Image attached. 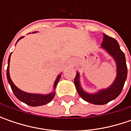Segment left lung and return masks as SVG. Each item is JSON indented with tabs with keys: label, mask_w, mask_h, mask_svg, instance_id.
Masks as SVG:
<instances>
[{
	"label": "left lung",
	"mask_w": 131,
	"mask_h": 131,
	"mask_svg": "<svg viewBox=\"0 0 131 131\" xmlns=\"http://www.w3.org/2000/svg\"><path fill=\"white\" fill-rule=\"evenodd\" d=\"M101 48L108 53L116 63L117 76L113 83L108 88L99 90L94 93H90L84 90L82 87L79 71H77V75L74 79V84L80 97L88 103L95 105L106 104L117 98L123 90L128 74L125 54L120 49L118 42L114 38L103 33V42Z\"/></svg>",
	"instance_id": "obj_1"
}]
</instances>
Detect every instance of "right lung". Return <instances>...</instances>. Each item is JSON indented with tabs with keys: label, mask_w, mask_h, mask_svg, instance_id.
Masks as SVG:
<instances>
[{
	"label": "right lung",
	"mask_w": 131,
	"mask_h": 131,
	"mask_svg": "<svg viewBox=\"0 0 131 131\" xmlns=\"http://www.w3.org/2000/svg\"><path fill=\"white\" fill-rule=\"evenodd\" d=\"M36 33V32H33V33ZM24 36L21 37L18 39V41H17V43L18 41L23 38ZM16 43V44H17ZM11 54L12 53L10 54L9 55V58L8 60V67H7V71H6V76H7V79L8 83L11 86V88L12 90L13 93L15 95V96L23 103H26L29 106H42V105H45L47 103H49L52 100L54 97V95H55V88L57 87V84H58V82L60 79L61 77V74L62 73H60L59 75H58L57 78L55 79L54 82V85H53V91L51 92L49 94H40V93H26L25 91H23L22 90L19 89V88L14 84L12 82V79L10 77V73H9V63H10V58H11Z\"/></svg>",
	"instance_id": "add662e5"
}]
</instances>
